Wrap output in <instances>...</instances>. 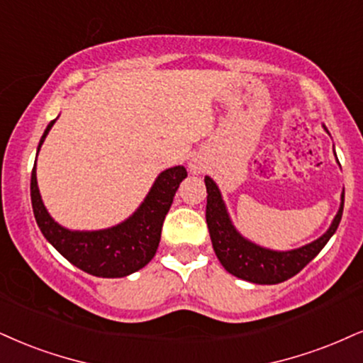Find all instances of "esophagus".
Here are the masks:
<instances>
[{
    "label": "esophagus",
    "mask_w": 363,
    "mask_h": 363,
    "mask_svg": "<svg viewBox=\"0 0 363 363\" xmlns=\"http://www.w3.org/2000/svg\"><path fill=\"white\" fill-rule=\"evenodd\" d=\"M189 167H190V172L191 173H200V172H202V167H200L199 161H190Z\"/></svg>",
    "instance_id": "obj_1"
}]
</instances>
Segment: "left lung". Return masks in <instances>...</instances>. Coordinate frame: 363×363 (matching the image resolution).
Segmentation results:
<instances>
[{
  "label": "left lung",
  "instance_id": "obj_1",
  "mask_svg": "<svg viewBox=\"0 0 363 363\" xmlns=\"http://www.w3.org/2000/svg\"><path fill=\"white\" fill-rule=\"evenodd\" d=\"M323 129L328 133L325 124ZM205 186H207L208 194L205 217H207L210 239H212L217 259L232 276L256 284L283 283V281L298 274L308 262H311L313 259L318 256L320 250L325 247L326 242L337 232L338 223L342 220L343 202H345V190H343L342 202H340V208L333 218L332 225L316 240L301 245L298 249L272 250L245 239L235 229L229 216V210H227L225 202L222 199L220 190H218L217 183L210 177H205Z\"/></svg>",
  "mask_w": 363,
  "mask_h": 363
}]
</instances>
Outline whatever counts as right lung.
Returning <instances> with one entry per match:
<instances>
[{
    "label": "right lung",
    "mask_w": 363,
    "mask_h": 363,
    "mask_svg": "<svg viewBox=\"0 0 363 363\" xmlns=\"http://www.w3.org/2000/svg\"><path fill=\"white\" fill-rule=\"evenodd\" d=\"M57 119L48 123L38 143L37 156ZM186 178L185 167L161 172L133 216L118 225L101 230H70L52 218L43 205L37 182V161L30 183L31 207L45 239L75 267L97 277H124L145 267L155 257L161 227L173 203L180 183Z\"/></svg>",
    "instance_id": "obj_1"
}]
</instances>
